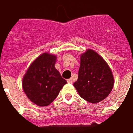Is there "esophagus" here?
I'll return each instance as SVG.
<instances>
[{"mask_svg": "<svg viewBox=\"0 0 133 133\" xmlns=\"http://www.w3.org/2000/svg\"><path fill=\"white\" fill-rule=\"evenodd\" d=\"M67 82H68V83H72L73 81H72V78H70V79H68V80H67Z\"/></svg>", "mask_w": 133, "mask_h": 133, "instance_id": "esophagus-1", "label": "esophagus"}]
</instances>
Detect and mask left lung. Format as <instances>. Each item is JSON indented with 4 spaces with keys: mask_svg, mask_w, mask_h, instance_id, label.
<instances>
[{
    "mask_svg": "<svg viewBox=\"0 0 133 133\" xmlns=\"http://www.w3.org/2000/svg\"><path fill=\"white\" fill-rule=\"evenodd\" d=\"M73 85L84 100L98 103L110 93L114 85V78L103 58L95 50L88 49L81 55L78 78Z\"/></svg>",
    "mask_w": 133,
    "mask_h": 133,
    "instance_id": "left-lung-1",
    "label": "left lung"
}]
</instances>
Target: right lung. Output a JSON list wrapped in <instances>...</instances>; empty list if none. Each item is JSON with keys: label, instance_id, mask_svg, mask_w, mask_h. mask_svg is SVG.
I'll use <instances>...</instances> for the list:
<instances>
[{"label": "right lung", "instance_id": "1", "mask_svg": "<svg viewBox=\"0 0 133 133\" xmlns=\"http://www.w3.org/2000/svg\"><path fill=\"white\" fill-rule=\"evenodd\" d=\"M56 60V55L42 53L30 64L23 78L25 94L38 106L50 105L67 83L55 68Z\"/></svg>", "mask_w": 133, "mask_h": 133}]
</instances>
